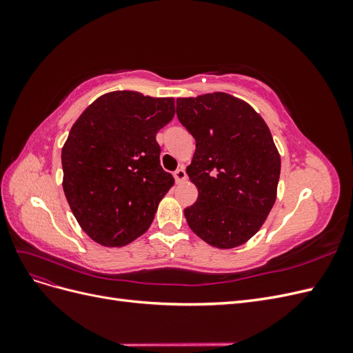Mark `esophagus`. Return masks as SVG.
<instances>
[{
  "instance_id": "34e87169",
  "label": "esophagus",
  "mask_w": 353,
  "mask_h": 353,
  "mask_svg": "<svg viewBox=\"0 0 353 353\" xmlns=\"http://www.w3.org/2000/svg\"><path fill=\"white\" fill-rule=\"evenodd\" d=\"M174 176H175V181L176 183H183V181H185L187 179V174H185V169L181 166V168H178L175 172H174Z\"/></svg>"
}]
</instances>
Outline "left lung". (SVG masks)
I'll return each instance as SVG.
<instances>
[{"instance_id": "left-lung-1", "label": "left lung", "mask_w": 353, "mask_h": 353, "mask_svg": "<svg viewBox=\"0 0 353 353\" xmlns=\"http://www.w3.org/2000/svg\"><path fill=\"white\" fill-rule=\"evenodd\" d=\"M176 116L196 140L187 175L199 196L184 209L188 227L213 248H237L261 230L276 199L281 157L270 128L227 92L176 99Z\"/></svg>"}]
</instances>
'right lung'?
Returning <instances> with one entry per match:
<instances>
[{
	"label": "right lung",
	"mask_w": 353,
	"mask_h": 353,
	"mask_svg": "<svg viewBox=\"0 0 353 353\" xmlns=\"http://www.w3.org/2000/svg\"><path fill=\"white\" fill-rule=\"evenodd\" d=\"M175 100L112 91L91 103L61 148L63 190L81 228L105 248L130 244L152 225L175 179L160 166L159 130Z\"/></svg>",
	"instance_id": "right-lung-1"
}]
</instances>
